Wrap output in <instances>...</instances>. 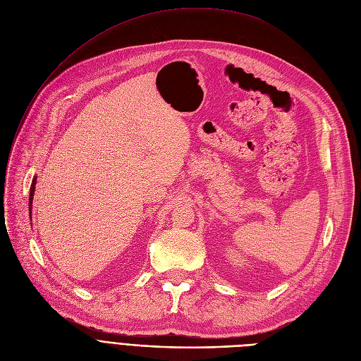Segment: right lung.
Returning <instances> with one entry per match:
<instances>
[{"label": "right lung", "instance_id": "add662e5", "mask_svg": "<svg viewBox=\"0 0 361 361\" xmlns=\"http://www.w3.org/2000/svg\"><path fill=\"white\" fill-rule=\"evenodd\" d=\"M35 185H36V178H33V182H32V188H30V197H29V200H30V214H32V201H33V195H35Z\"/></svg>", "mask_w": 361, "mask_h": 361}]
</instances>
